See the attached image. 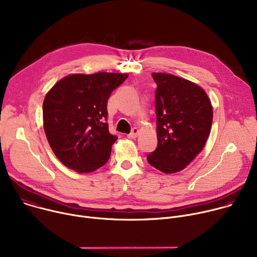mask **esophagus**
Here are the masks:
<instances>
[{
	"mask_svg": "<svg viewBox=\"0 0 257 257\" xmlns=\"http://www.w3.org/2000/svg\"><path fill=\"white\" fill-rule=\"evenodd\" d=\"M138 135H139V129L136 128V127H134V128L132 129L131 133H129L127 136H128V138H130V139H134V138H136Z\"/></svg>",
	"mask_w": 257,
	"mask_h": 257,
	"instance_id": "obj_1",
	"label": "esophagus"
}]
</instances>
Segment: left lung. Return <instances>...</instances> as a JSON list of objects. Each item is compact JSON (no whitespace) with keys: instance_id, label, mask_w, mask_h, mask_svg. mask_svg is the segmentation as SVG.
Returning <instances> with one entry per match:
<instances>
[{"instance_id":"1","label":"left lung","mask_w":257,"mask_h":257,"mask_svg":"<svg viewBox=\"0 0 257 257\" xmlns=\"http://www.w3.org/2000/svg\"><path fill=\"white\" fill-rule=\"evenodd\" d=\"M156 90L158 148L148 155L156 169L183 170L201 153L210 134L213 108L196 83L165 73H153Z\"/></svg>"}]
</instances>
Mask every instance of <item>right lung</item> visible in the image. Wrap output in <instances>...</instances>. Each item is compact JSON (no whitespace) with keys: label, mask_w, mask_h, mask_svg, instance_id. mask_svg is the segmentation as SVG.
Masks as SVG:
<instances>
[{"label":"right lung","mask_w":257,"mask_h":257,"mask_svg":"<svg viewBox=\"0 0 257 257\" xmlns=\"http://www.w3.org/2000/svg\"><path fill=\"white\" fill-rule=\"evenodd\" d=\"M128 74L98 72L72 74L59 80L43 102L47 141L62 164L78 173H90L108 161L118 137L108 131L107 99Z\"/></svg>","instance_id":"right-lung-1"}]
</instances>
